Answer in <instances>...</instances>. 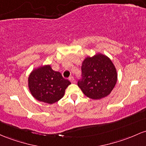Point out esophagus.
I'll return each mask as SVG.
<instances>
[{
  "mask_svg": "<svg viewBox=\"0 0 146 146\" xmlns=\"http://www.w3.org/2000/svg\"><path fill=\"white\" fill-rule=\"evenodd\" d=\"M69 80L70 81V82H72V83H74L75 82V79H74V78H73V76H70V78H69Z\"/></svg>",
  "mask_w": 146,
  "mask_h": 146,
  "instance_id": "obj_1",
  "label": "esophagus"
}]
</instances>
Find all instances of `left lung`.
I'll return each instance as SVG.
<instances>
[{"instance_id":"obj_1","label":"left lung","mask_w":146,"mask_h":146,"mask_svg":"<svg viewBox=\"0 0 146 146\" xmlns=\"http://www.w3.org/2000/svg\"><path fill=\"white\" fill-rule=\"evenodd\" d=\"M82 79L78 85L84 95L100 100L110 95L117 82L116 68L109 57L98 52L87 56L82 64Z\"/></svg>"}]
</instances>
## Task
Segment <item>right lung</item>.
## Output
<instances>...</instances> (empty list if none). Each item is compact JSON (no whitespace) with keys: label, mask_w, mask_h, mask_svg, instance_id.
I'll return each instance as SVG.
<instances>
[{"label":"right lung","mask_w":146,"mask_h":146,"mask_svg":"<svg viewBox=\"0 0 146 146\" xmlns=\"http://www.w3.org/2000/svg\"><path fill=\"white\" fill-rule=\"evenodd\" d=\"M70 82L64 79L58 71L52 70L50 64L36 67L31 71L28 79L30 94L36 100L53 104L62 99Z\"/></svg>","instance_id":"1"}]
</instances>
